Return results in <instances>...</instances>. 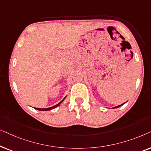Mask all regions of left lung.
Listing matches in <instances>:
<instances>
[{"label": "left lung", "mask_w": 151, "mask_h": 151, "mask_svg": "<svg viewBox=\"0 0 151 151\" xmlns=\"http://www.w3.org/2000/svg\"><path fill=\"white\" fill-rule=\"evenodd\" d=\"M125 103H126V102H125ZM125 103H124V104H125ZM124 104H122V105H119V106H115V107H114V108H119V107H120V106H122V105H124Z\"/></svg>", "instance_id": "1"}]
</instances>
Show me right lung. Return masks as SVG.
<instances>
[{
    "instance_id": "1",
    "label": "right lung",
    "mask_w": 151,
    "mask_h": 151,
    "mask_svg": "<svg viewBox=\"0 0 151 151\" xmlns=\"http://www.w3.org/2000/svg\"><path fill=\"white\" fill-rule=\"evenodd\" d=\"M66 96L65 98H64V99L62 100V101H61V102H59V104H57V105H55V106H52V107H50V108H35L36 110H41V111H47V110H52V109H54V108H57V107H58V106H59L60 104H61L62 102L63 101V100L65 99L66 98Z\"/></svg>"
}]
</instances>
